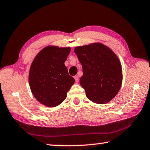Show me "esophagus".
I'll use <instances>...</instances> for the list:
<instances>
[{"label":"esophagus","mask_w":150,"mask_h":150,"mask_svg":"<svg viewBox=\"0 0 150 150\" xmlns=\"http://www.w3.org/2000/svg\"><path fill=\"white\" fill-rule=\"evenodd\" d=\"M74 79H75V81H76V82H77V83H78L79 81V78L78 76H75Z\"/></svg>","instance_id":"obj_1"}]
</instances>
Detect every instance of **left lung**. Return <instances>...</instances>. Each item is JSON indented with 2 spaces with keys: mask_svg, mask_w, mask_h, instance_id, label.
<instances>
[{
  "mask_svg": "<svg viewBox=\"0 0 150 150\" xmlns=\"http://www.w3.org/2000/svg\"><path fill=\"white\" fill-rule=\"evenodd\" d=\"M74 52L82 65L80 84L87 97L97 104L110 102L122 82V69L116 55L100 43L76 47Z\"/></svg>",
  "mask_w": 150,
  "mask_h": 150,
  "instance_id": "obj_1",
  "label": "left lung"
}]
</instances>
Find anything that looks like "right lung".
Masks as SVG:
<instances>
[{
  "mask_svg": "<svg viewBox=\"0 0 150 150\" xmlns=\"http://www.w3.org/2000/svg\"><path fill=\"white\" fill-rule=\"evenodd\" d=\"M70 47L49 45L36 55L30 66L29 84L34 97L48 107L60 105L75 79L68 73L64 63Z\"/></svg>",
  "mask_w": 150,
  "mask_h": 150,
  "instance_id": "obj_1",
  "label": "right lung"
}]
</instances>
